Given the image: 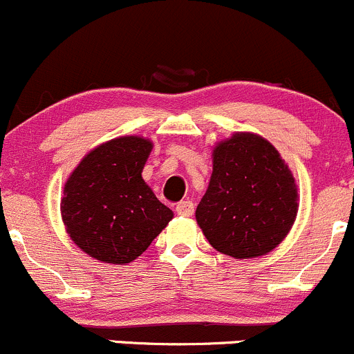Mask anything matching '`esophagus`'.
Instances as JSON below:
<instances>
[{
    "mask_svg": "<svg viewBox=\"0 0 354 354\" xmlns=\"http://www.w3.org/2000/svg\"><path fill=\"white\" fill-rule=\"evenodd\" d=\"M176 211L177 214H180V216H192L194 214V203L192 201H180L176 206Z\"/></svg>",
    "mask_w": 354,
    "mask_h": 354,
    "instance_id": "esophagus-1",
    "label": "esophagus"
}]
</instances>
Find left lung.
<instances>
[{"label":"left lung","instance_id":"8db88e82","mask_svg":"<svg viewBox=\"0 0 354 354\" xmlns=\"http://www.w3.org/2000/svg\"><path fill=\"white\" fill-rule=\"evenodd\" d=\"M297 211L293 174L268 140L235 133L214 147L196 220L218 252L235 259L271 252L291 230Z\"/></svg>","mask_w":354,"mask_h":354}]
</instances>
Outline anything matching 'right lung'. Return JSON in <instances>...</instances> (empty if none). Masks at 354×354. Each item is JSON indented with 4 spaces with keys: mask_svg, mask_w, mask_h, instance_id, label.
<instances>
[{
    "mask_svg": "<svg viewBox=\"0 0 354 354\" xmlns=\"http://www.w3.org/2000/svg\"><path fill=\"white\" fill-rule=\"evenodd\" d=\"M153 143L122 136L93 148L64 184L61 216L73 242L90 257L127 264L174 218L141 177Z\"/></svg>",
    "mask_w": 354,
    "mask_h": 354,
    "instance_id": "obj_1",
    "label": "right lung"
}]
</instances>
